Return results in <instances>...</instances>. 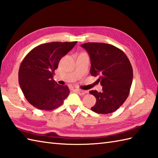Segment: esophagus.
Wrapping results in <instances>:
<instances>
[{"label":"esophagus","instance_id":"esophagus-1","mask_svg":"<svg viewBox=\"0 0 158 158\" xmlns=\"http://www.w3.org/2000/svg\"><path fill=\"white\" fill-rule=\"evenodd\" d=\"M75 91L80 95H84L86 93V91H83V90H80V89H76Z\"/></svg>","mask_w":158,"mask_h":158}]
</instances>
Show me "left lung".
<instances>
[{"label": "left lung", "mask_w": 158, "mask_h": 158, "mask_svg": "<svg viewBox=\"0 0 158 158\" xmlns=\"http://www.w3.org/2000/svg\"><path fill=\"white\" fill-rule=\"evenodd\" d=\"M91 59L90 73L99 76L102 91L89 93L96 98L91 110L99 114L116 111L126 100L133 79V69L127 56L119 48L111 44L89 42L81 45Z\"/></svg>", "instance_id": "left-lung-1"}]
</instances>
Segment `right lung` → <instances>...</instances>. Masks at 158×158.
I'll use <instances>...</instances> for the list:
<instances>
[{
    "mask_svg": "<svg viewBox=\"0 0 158 158\" xmlns=\"http://www.w3.org/2000/svg\"><path fill=\"white\" fill-rule=\"evenodd\" d=\"M72 42H50L34 48L22 61L18 81L27 100L40 110H52L63 104L69 94L66 85L53 80L54 71L62 57L76 44Z\"/></svg>",
    "mask_w": 158,
    "mask_h": 158,
    "instance_id": "add662e5",
    "label": "right lung"
}]
</instances>
